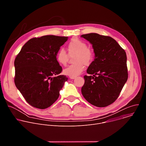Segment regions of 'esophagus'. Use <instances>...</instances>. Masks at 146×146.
Listing matches in <instances>:
<instances>
[{
  "instance_id": "34e87169",
  "label": "esophagus",
  "mask_w": 146,
  "mask_h": 146,
  "mask_svg": "<svg viewBox=\"0 0 146 146\" xmlns=\"http://www.w3.org/2000/svg\"><path fill=\"white\" fill-rule=\"evenodd\" d=\"M70 77V79H74V78H76V77Z\"/></svg>"
}]
</instances>
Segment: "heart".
Returning a JSON list of instances; mask_svg holds the SVG:
<instances>
[{
    "label": "heart",
    "instance_id": "1",
    "mask_svg": "<svg viewBox=\"0 0 146 146\" xmlns=\"http://www.w3.org/2000/svg\"><path fill=\"white\" fill-rule=\"evenodd\" d=\"M68 50L69 55H75L73 59L75 64L65 68L63 73L69 77H76L84 70V65L88 66L91 64L94 52L91 48L87 47L86 42L77 37L73 38L69 43ZM56 59L59 65L65 66L68 63L69 55L64 49H60L56 54Z\"/></svg>",
    "mask_w": 146,
    "mask_h": 146
}]
</instances>
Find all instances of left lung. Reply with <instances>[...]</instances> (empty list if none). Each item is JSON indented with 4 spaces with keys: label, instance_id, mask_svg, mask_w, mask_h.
Segmentation results:
<instances>
[{
    "label": "left lung",
    "instance_id": "1",
    "mask_svg": "<svg viewBox=\"0 0 146 146\" xmlns=\"http://www.w3.org/2000/svg\"><path fill=\"white\" fill-rule=\"evenodd\" d=\"M81 37L92 45L95 53L81 93L91 105L106 107L118 98L128 80L126 52L110 36L91 33Z\"/></svg>",
    "mask_w": 146,
    "mask_h": 146
}]
</instances>
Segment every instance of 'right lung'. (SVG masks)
<instances>
[{
	"label": "right lung",
	"instance_id": "obj_1",
	"mask_svg": "<svg viewBox=\"0 0 146 146\" xmlns=\"http://www.w3.org/2000/svg\"><path fill=\"white\" fill-rule=\"evenodd\" d=\"M68 37L46 35L30 39L14 60L16 87L32 106L45 109L58 99L68 77L56 59Z\"/></svg>",
	"mask_w": 146,
	"mask_h": 146
}]
</instances>
